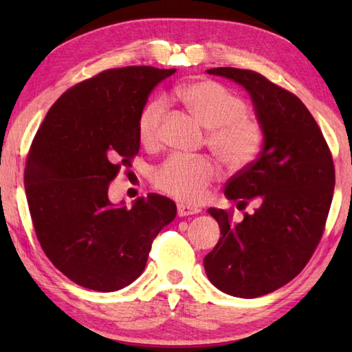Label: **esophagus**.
Segmentation results:
<instances>
[{
    "mask_svg": "<svg viewBox=\"0 0 352 352\" xmlns=\"http://www.w3.org/2000/svg\"><path fill=\"white\" fill-rule=\"evenodd\" d=\"M177 212L180 217L184 216H192V214H199L200 210L197 206H189V205H178L177 206Z\"/></svg>",
    "mask_w": 352,
    "mask_h": 352,
    "instance_id": "34e87169",
    "label": "esophagus"
}]
</instances>
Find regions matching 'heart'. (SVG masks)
Instances as JSON below:
<instances>
[{"label":"heart","instance_id":"1","mask_svg":"<svg viewBox=\"0 0 352 352\" xmlns=\"http://www.w3.org/2000/svg\"><path fill=\"white\" fill-rule=\"evenodd\" d=\"M186 110L208 129L206 144L226 169L239 172L248 168L264 144V130L248 116V104L239 94L210 79L189 82L177 90ZM168 115L164 99L144 105L138 118L140 140L147 147L162 142ZM216 168L208 158L172 155L152 174L155 188L183 204H199L216 180Z\"/></svg>","mask_w":352,"mask_h":352}]
</instances>
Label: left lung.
I'll return each mask as SVG.
<instances>
[{
    "label": "left lung",
    "instance_id": "obj_1",
    "mask_svg": "<svg viewBox=\"0 0 352 352\" xmlns=\"http://www.w3.org/2000/svg\"><path fill=\"white\" fill-rule=\"evenodd\" d=\"M206 73L233 79L250 93L264 147L225 186L226 199L239 210L258 200L254 212L234 222L233 210L210 208L222 237L205 256V272L225 294L262 296L292 281L318 247L336 184L332 153L294 93L252 69L222 67Z\"/></svg>",
    "mask_w": 352,
    "mask_h": 352
}]
</instances>
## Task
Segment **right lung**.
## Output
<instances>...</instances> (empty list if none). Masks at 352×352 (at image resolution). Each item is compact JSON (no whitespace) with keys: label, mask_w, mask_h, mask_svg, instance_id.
Instances as JSON below:
<instances>
[{"label":"right lung","mask_w":352,"mask_h":352,"mask_svg":"<svg viewBox=\"0 0 352 352\" xmlns=\"http://www.w3.org/2000/svg\"><path fill=\"white\" fill-rule=\"evenodd\" d=\"M175 69L100 71L58 98L26 157L25 189L35 236L57 270L85 289L115 292L144 270L153 239L175 219L160 194L113 206L110 182L140 152L138 118Z\"/></svg>","instance_id":"add662e5"}]
</instances>
